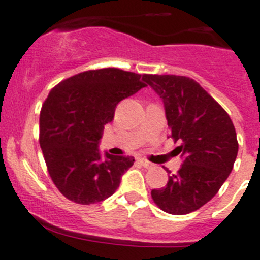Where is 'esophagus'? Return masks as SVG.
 <instances>
[{"instance_id": "obj_1", "label": "esophagus", "mask_w": 260, "mask_h": 260, "mask_svg": "<svg viewBox=\"0 0 260 260\" xmlns=\"http://www.w3.org/2000/svg\"><path fill=\"white\" fill-rule=\"evenodd\" d=\"M138 163L141 164L142 167H144V168H151L152 167V163H150V161H147V160H145V159H138Z\"/></svg>"}]
</instances>
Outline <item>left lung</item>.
I'll return each mask as SVG.
<instances>
[{"instance_id":"obj_1","label":"left lung","mask_w":260,"mask_h":260,"mask_svg":"<svg viewBox=\"0 0 260 260\" xmlns=\"http://www.w3.org/2000/svg\"><path fill=\"white\" fill-rule=\"evenodd\" d=\"M144 81L163 100L168 127L183 164L166 187L151 191L163 212L188 214L212 200L229 178L239 151L227 111L200 84L182 75L145 74ZM171 173V172H169Z\"/></svg>"}]
</instances>
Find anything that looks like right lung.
I'll return each mask as SVG.
<instances>
[{
  "label": "right lung",
  "instance_id": "1",
  "mask_svg": "<svg viewBox=\"0 0 260 260\" xmlns=\"http://www.w3.org/2000/svg\"><path fill=\"white\" fill-rule=\"evenodd\" d=\"M145 86L140 74L105 68L78 73L51 89L41 109L40 145L51 179L70 201L105 200L133 166V156L106 152L103 159L97 146L116 105Z\"/></svg>",
  "mask_w": 260,
  "mask_h": 260
}]
</instances>
